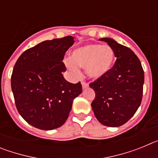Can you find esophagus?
I'll return each instance as SVG.
<instances>
[{
  "instance_id": "34e87169",
  "label": "esophagus",
  "mask_w": 158,
  "mask_h": 158,
  "mask_svg": "<svg viewBox=\"0 0 158 158\" xmlns=\"http://www.w3.org/2000/svg\"><path fill=\"white\" fill-rule=\"evenodd\" d=\"M81 85H82V88H83L84 89L89 87V85H88L87 83H85V81H81Z\"/></svg>"
}]
</instances>
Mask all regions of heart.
<instances>
[{"instance_id":"heart-1","label":"heart","mask_w":158,"mask_h":158,"mask_svg":"<svg viewBox=\"0 0 158 158\" xmlns=\"http://www.w3.org/2000/svg\"><path fill=\"white\" fill-rule=\"evenodd\" d=\"M115 59V52L108 46L88 44L74 49L65 64L69 70L74 73L78 72L77 67H81L85 68L89 78L99 79L111 71Z\"/></svg>"}]
</instances>
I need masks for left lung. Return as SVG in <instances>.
<instances>
[{
	"label": "left lung",
	"mask_w": 158,
	"mask_h": 158,
	"mask_svg": "<svg viewBox=\"0 0 158 158\" xmlns=\"http://www.w3.org/2000/svg\"><path fill=\"white\" fill-rule=\"evenodd\" d=\"M116 57L115 65L104 77L89 85L96 93L91 106L101 124L116 127L135 115L142 102L144 71L136 54L111 38H102Z\"/></svg>",
	"instance_id": "obj_1"
}]
</instances>
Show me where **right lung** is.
<instances>
[{"instance_id": "obj_1", "label": "right lung", "mask_w": 158, "mask_h": 158, "mask_svg": "<svg viewBox=\"0 0 158 158\" xmlns=\"http://www.w3.org/2000/svg\"><path fill=\"white\" fill-rule=\"evenodd\" d=\"M74 43L73 36L46 40L25 51L14 65L11 87L16 108L30 125L50 131L62 126L81 84L64 78L62 62Z\"/></svg>"}]
</instances>
